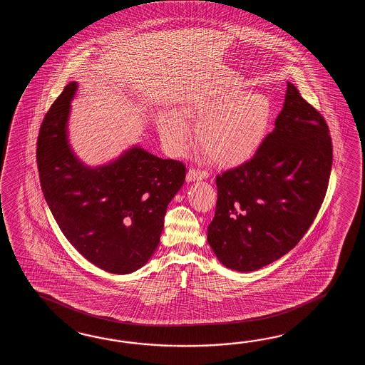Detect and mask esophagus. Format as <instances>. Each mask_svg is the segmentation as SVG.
I'll list each match as a JSON object with an SVG mask.
<instances>
[{
    "mask_svg": "<svg viewBox=\"0 0 365 365\" xmlns=\"http://www.w3.org/2000/svg\"><path fill=\"white\" fill-rule=\"evenodd\" d=\"M209 178V172L202 171V170H195V168H189L186 173V181H195V180H205Z\"/></svg>",
    "mask_w": 365,
    "mask_h": 365,
    "instance_id": "34e87169",
    "label": "esophagus"
}]
</instances>
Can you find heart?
Here are the masks:
<instances>
[{
  "label": "heart",
  "mask_w": 365,
  "mask_h": 365,
  "mask_svg": "<svg viewBox=\"0 0 365 365\" xmlns=\"http://www.w3.org/2000/svg\"><path fill=\"white\" fill-rule=\"evenodd\" d=\"M272 112V101L264 93L233 87L215 96H195L181 113L164 110L158 117V129L165 146L180 153L192 133L187 118L197 123V140L215 162L239 163L262 143Z\"/></svg>",
  "instance_id": "1"
}]
</instances>
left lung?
I'll return each instance as SVG.
<instances>
[{
  "instance_id": "8db88e82",
  "label": "left lung",
  "mask_w": 365,
  "mask_h": 365,
  "mask_svg": "<svg viewBox=\"0 0 365 365\" xmlns=\"http://www.w3.org/2000/svg\"><path fill=\"white\" fill-rule=\"evenodd\" d=\"M333 145L325 118L287 83L275 128L239 167L217 175L207 241L236 272L279 259L303 239L329 185Z\"/></svg>"
}]
</instances>
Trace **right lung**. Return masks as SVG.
Wrapping results in <instances>:
<instances>
[{
  "label": "right lung",
  "instance_id": "obj_1",
  "mask_svg": "<svg viewBox=\"0 0 365 365\" xmlns=\"http://www.w3.org/2000/svg\"><path fill=\"white\" fill-rule=\"evenodd\" d=\"M77 88L70 82L43 120L36 148L40 185L62 233L86 259L112 274H129L158 248L185 165L133 146L110 163L87 167L68 140Z\"/></svg>",
  "mask_w": 365,
  "mask_h": 365
}]
</instances>
